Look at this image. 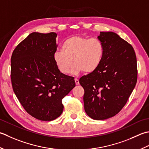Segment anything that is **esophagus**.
I'll return each instance as SVG.
<instances>
[{
  "instance_id": "1",
  "label": "esophagus",
  "mask_w": 149,
  "mask_h": 149,
  "mask_svg": "<svg viewBox=\"0 0 149 149\" xmlns=\"http://www.w3.org/2000/svg\"><path fill=\"white\" fill-rule=\"evenodd\" d=\"M74 81H75L76 85H77V86H78V85L80 84V83H79V80H78V78H75V79H74Z\"/></svg>"
}]
</instances>
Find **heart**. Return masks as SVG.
I'll use <instances>...</instances> for the list:
<instances>
[{
	"label": "heart",
	"instance_id": "heart-1",
	"mask_svg": "<svg viewBox=\"0 0 149 149\" xmlns=\"http://www.w3.org/2000/svg\"><path fill=\"white\" fill-rule=\"evenodd\" d=\"M62 51L53 54L54 62L59 71L63 74H77L84 71L91 73L98 68L104 54V47L97 38H87L74 35L65 38L61 44Z\"/></svg>",
	"mask_w": 149,
	"mask_h": 149
}]
</instances>
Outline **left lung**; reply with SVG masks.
I'll return each instance as SVG.
<instances>
[{"label": "left lung", "mask_w": 149, "mask_h": 149, "mask_svg": "<svg viewBox=\"0 0 149 149\" xmlns=\"http://www.w3.org/2000/svg\"><path fill=\"white\" fill-rule=\"evenodd\" d=\"M104 47L96 70L80 78L84 89V109L96 120L117 114L127 104L137 82V60L134 48L113 32H100Z\"/></svg>", "instance_id": "left-lung-1"}]
</instances>
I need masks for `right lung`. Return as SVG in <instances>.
Here are the masks:
<instances>
[{"label": "right lung", "mask_w": 149, "mask_h": 149, "mask_svg": "<svg viewBox=\"0 0 149 149\" xmlns=\"http://www.w3.org/2000/svg\"><path fill=\"white\" fill-rule=\"evenodd\" d=\"M55 33H32L15 47L11 58L13 91L24 109L42 121L62 114V99L75 87L74 78L61 73L54 62Z\"/></svg>", "instance_id": "obj_1"}]
</instances>
